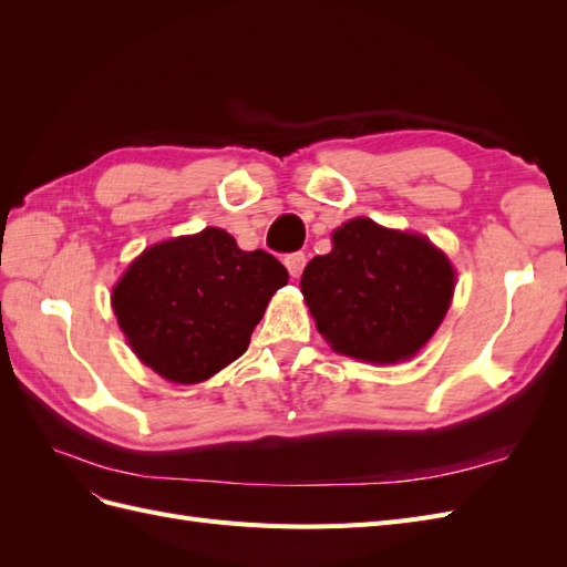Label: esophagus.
I'll return each mask as SVG.
<instances>
[{
	"instance_id": "obj_1",
	"label": "esophagus",
	"mask_w": 567,
	"mask_h": 567,
	"mask_svg": "<svg viewBox=\"0 0 567 567\" xmlns=\"http://www.w3.org/2000/svg\"><path fill=\"white\" fill-rule=\"evenodd\" d=\"M284 265H286V269H288L290 277L298 279L300 274H302V269H305V265H307V257H305L302 252H290V255H286Z\"/></svg>"
}]
</instances>
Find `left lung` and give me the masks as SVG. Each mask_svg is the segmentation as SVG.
Segmentation results:
<instances>
[{
  "instance_id": "left-lung-1",
  "label": "left lung",
  "mask_w": 567,
  "mask_h": 567,
  "mask_svg": "<svg viewBox=\"0 0 567 567\" xmlns=\"http://www.w3.org/2000/svg\"><path fill=\"white\" fill-rule=\"evenodd\" d=\"M300 288L319 333L340 354L398 364L433 338L454 296V267L425 236L354 217Z\"/></svg>"
}]
</instances>
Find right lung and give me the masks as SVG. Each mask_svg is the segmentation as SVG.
<instances>
[{
	"mask_svg": "<svg viewBox=\"0 0 567 567\" xmlns=\"http://www.w3.org/2000/svg\"><path fill=\"white\" fill-rule=\"evenodd\" d=\"M288 281L265 250H241L225 229L146 248L113 288L130 348L163 379L200 383L241 357L269 298Z\"/></svg>",
	"mask_w": 567,
	"mask_h": 567,
	"instance_id": "right-lung-1",
	"label": "right lung"
}]
</instances>
